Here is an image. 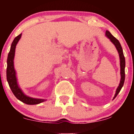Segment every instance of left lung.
<instances>
[{
    "mask_svg": "<svg viewBox=\"0 0 134 134\" xmlns=\"http://www.w3.org/2000/svg\"><path fill=\"white\" fill-rule=\"evenodd\" d=\"M105 36L110 40L111 43L115 45V46L116 47V48L118 51V52L119 54V56H120V74H121V80L119 86L117 88L116 90V93H115V96L113 97V99L116 98L117 95L120 91L121 90L122 86L124 85V80H125V58H124V54H123V51H122V49L121 46L120 44V43L119 42L118 40L116 38H115L112 35L110 34V32L109 31L106 30L105 32Z\"/></svg>",
    "mask_w": 134,
    "mask_h": 134,
    "instance_id": "left-lung-1",
    "label": "left lung"
}]
</instances>
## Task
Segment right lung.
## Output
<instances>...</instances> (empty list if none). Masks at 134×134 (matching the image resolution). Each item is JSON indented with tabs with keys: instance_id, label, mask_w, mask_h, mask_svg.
Segmentation results:
<instances>
[{
	"instance_id": "add662e5",
	"label": "right lung",
	"mask_w": 134,
	"mask_h": 134,
	"mask_svg": "<svg viewBox=\"0 0 134 134\" xmlns=\"http://www.w3.org/2000/svg\"><path fill=\"white\" fill-rule=\"evenodd\" d=\"M21 35L22 34L16 36L11 45L10 51L8 53V58H7V79L10 89L12 90L13 93L18 99L21 100L24 103L29 104V105H35V104H38L44 102L46 99L31 98V97L25 95L18 85L17 77H16V72L14 67V55H15L16 47L19 40L21 39Z\"/></svg>"
}]
</instances>
